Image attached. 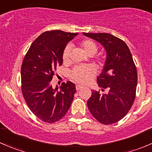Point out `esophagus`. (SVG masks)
<instances>
[{
  "mask_svg": "<svg viewBox=\"0 0 152 152\" xmlns=\"http://www.w3.org/2000/svg\"><path fill=\"white\" fill-rule=\"evenodd\" d=\"M82 88V86H80V85H76V90H81V89Z\"/></svg>",
  "mask_w": 152,
  "mask_h": 152,
  "instance_id": "obj_1",
  "label": "esophagus"
}]
</instances>
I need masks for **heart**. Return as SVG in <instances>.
<instances>
[{"mask_svg": "<svg viewBox=\"0 0 152 152\" xmlns=\"http://www.w3.org/2000/svg\"><path fill=\"white\" fill-rule=\"evenodd\" d=\"M80 47L85 53L92 56L96 54L98 51V46L96 42L92 39H84L80 42ZM70 54V46H67L64 49L62 53V59L64 62H67ZM96 74L95 67L90 65H79L75 67L70 73V77L74 82L77 83L85 85L91 82Z\"/></svg>", "mask_w": 152, "mask_h": 152, "instance_id": "b5f03b06", "label": "heart"}]
</instances>
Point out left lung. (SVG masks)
Here are the masks:
<instances>
[{
  "instance_id": "8db88e82",
  "label": "left lung",
  "mask_w": 152,
  "mask_h": 152,
  "mask_svg": "<svg viewBox=\"0 0 152 152\" xmlns=\"http://www.w3.org/2000/svg\"><path fill=\"white\" fill-rule=\"evenodd\" d=\"M100 42L107 51L105 65L97 83L105 93L92 92L87 107L100 123L109 125L121 120L134 103L137 73L132 56L122 39L107 33H83Z\"/></svg>"
}]
</instances>
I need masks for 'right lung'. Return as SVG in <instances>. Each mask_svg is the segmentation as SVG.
I'll return each mask as SVG.
<instances>
[{
    "label": "right lung",
    "mask_w": 152,
    "mask_h": 152,
    "mask_svg": "<svg viewBox=\"0 0 152 152\" xmlns=\"http://www.w3.org/2000/svg\"><path fill=\"white\" fill-rule=\"evenodd\" d=\"M60 30L48 31L39 35L31 45L21 66V90L28 108L45 123L58 121L68 111L76 86L62 83L55 90L50 81L56 67L62 65V53L69 41L77 35Z\"/></svg>",
    "instance_id": "obj_1"
}]
</instances>
